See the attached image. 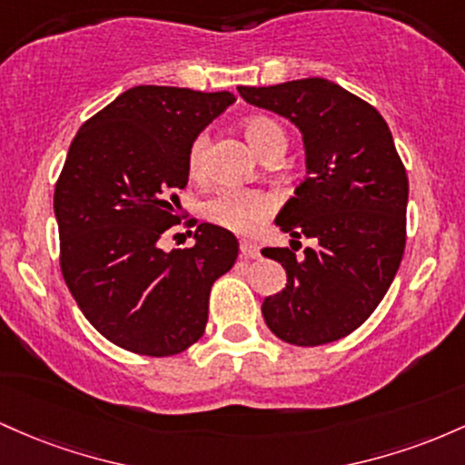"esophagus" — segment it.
<instances>
[{
	"label": "esophagus",
	"instance_id": "obj_1",
	"mask_svg": "<svg viewBox=\"0 0 465 465\" xmlns=\"http://www.w3.org/2000/svg\"><path fill=\"white\" fill-rule=\"evenodd\" d=\"M242 257L246 259H257L259 257V246L254 242H250V239H242Z\"/></svg>",
	"mask_w": 465,
	"mask_h": 465
}]
</instances>
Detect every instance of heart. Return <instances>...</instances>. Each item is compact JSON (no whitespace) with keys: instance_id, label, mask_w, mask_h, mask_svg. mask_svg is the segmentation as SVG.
Masks as SVG:
<instances>
[{"instance_id":"heart-1","label":"heart","mask_w":465,"mask_h":465,"mask_svg":"<svg viewBox=\"0 0 465 465\" xmlns=\"http://www.w3.org/2000/svg\"><path fill=\"white\" fill-rule=\"evenodd\" d=\"M242 129L250 143V147L257 151L261 158L272 149H285V134L274 120L252 116L243 120ZM204 155L206 135H197L189 151L191 175L202 173V169H204ZM272 208L274 197L268 195V193L228 186V189L217 191L211 200H206L204 215L208 222L217 223V226L222 228H228V231L248 232L252 231V228H257L259 223L272 213Z\"/></svg>"}]
</instances>
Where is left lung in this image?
Listing matches in <instances>:
<instances>
[{
	"label": "left lung",
	"mask_w": 465,
	"mask_h": 465,
	"mask_svg": "<svg viewBox=\"0 0 465 465\" xmlns=\"http://www.w3.org/2000/svg\"><path fill=\"white\" fill-rule=\"evenodd\" d=\"M237 90L288 118L305 149L307 177L274 219L290 248L261 250L288 274L283 290L265 296V325L296 347L341 341L384 299L406 246L409 177L387 120L318 76ZM302 236L315 246L296 255Z\"/></svg>",
	"instance_id": "1"
}]
</instances>
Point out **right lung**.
Masks as SVG:
<instances>
[{
	"instance_id": "obj_1",
	"label": "right lung",
	"mask_w": 465,
	"mask_h": 465,
	"mask_svg": "<svg viewBox=\"0 0 465 465\" xmlns=\"http://www.w3.org/2000/svg\"><path fill=\"white\" fill-rule=\"evenodd\" d=\"M232 103L135 85L72 140L54 189L61 272L87 321L127 351L175 356L200 341L213 283L237 259V237L215 223L197 226L193 248H160L180 222L191 144Z\"/></svg>"
}]
</instances>
